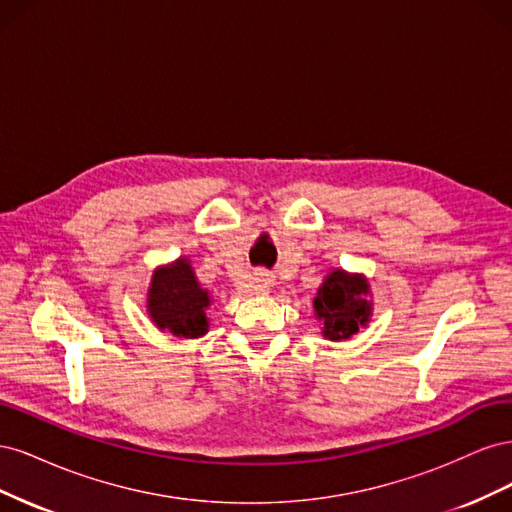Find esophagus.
I'll return each instance as SVG.
<instances>
[{
    "instance_id": "esophagus-1",
    "label": "esophagus",
    "mask_w": 512,
    "mask_h": 512,
    "mask_svg": "<svg viewBox=\"0 0 512 512\" xmlns=\"http://www.w3.org/2000/svg\"><path fill=\"white\" fill-rule=\"evenodd\" d=\"M275 284V275L269 271H254L250 277H247L245 288L254 292V294H267Z\"/></svg>"
}]
</instances>
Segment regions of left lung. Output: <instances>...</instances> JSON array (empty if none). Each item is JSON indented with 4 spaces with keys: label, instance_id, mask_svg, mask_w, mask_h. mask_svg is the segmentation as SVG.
Returning a JSON list of instances; mask_svg holds the SVG:
<instances>
[{
    "label": "left lung",
    "instance_id": "1",
    "mask_svg": "<svg viewBox=\"0 0 512 512\" xmlns=\"http://www.w3.org/2000/svg\"><path fill=\"white\" fill-rule=\"evenodd\" d=\"M314 316L322 324V337L329 342H344L359 333V327H367L374 316L367 277L346 269H331L314 297Z\"/></svg>",
    "mask_w": 512,
    "mask_h": 512
}]
</instances>
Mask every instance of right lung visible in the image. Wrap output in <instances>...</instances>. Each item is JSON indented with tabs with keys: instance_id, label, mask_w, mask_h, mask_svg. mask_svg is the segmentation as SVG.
<instances>
[{
	"instance_id": "obj_1",
	"label": "right lung",
	"mask_w": 512,
	"mask_h": 512,
	"mask_svg": "<svg viewBox=\"0 0 512 512\" xmlns=\"http://www.w3.org/2000/svg\"><path fill=\"white\" fill-rule=\"evenodd\" d=\"M211 303V292L200 286L188 256L153 269L145 307L156 329L181 339L203 337L209 333Z\"/></svg>"
}]
</instances>
